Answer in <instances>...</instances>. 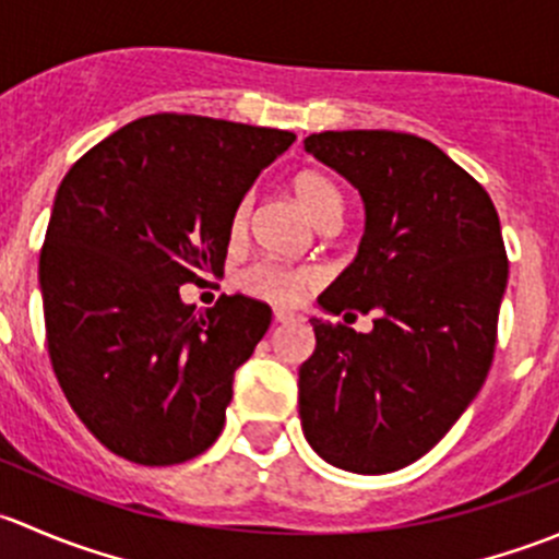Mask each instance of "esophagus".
Returning a JSON list of instances; mask_svg holds the SVG:
<instances>
[{
    "label": "esophagus",
    "mask_w": 559,
    "mask_h": 559,
    "mask_svg": "<svg viewBox=\"0 0 559 559\" xmlns=\"http://www.w3.org/2000/svg\"><path fill=\"white\" fill-rule=\"evenodd\" d=\"M273 316H275V321H292V319H297V313L289 311V308H273Z\"/></svg>",
    "instance_id": "34e87169"
}]
</instances>
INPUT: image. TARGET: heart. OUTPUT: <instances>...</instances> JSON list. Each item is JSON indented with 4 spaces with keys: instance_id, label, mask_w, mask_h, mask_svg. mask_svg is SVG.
<instances>
[{
    "instance_id": "obj_1",
    "label": "heart",
    "mask_w": 559,
    "mask_h": 559,
    "mask_svg": "<svg viewBox=\"0 0 559 559\" xmlns=\"http://www.w3.org/2000/svg\"><path fill=\"white\" fill-rule=\"evenodd\" d=\"M292 194L300 202L302 211L313 218L319 227L332 222H341L343 216V194L324 173L319 170H300L292 178ZM248 213H251V200H243L235 205L233 216H229V238H243L248 227ZM316 284V273L311 267H292V264L270 262V259H259V262L248 264L240 270L238 286L246 295L257 297V300L273 302V306H295L302 300L308 289Z\"/></svg>"
}]
</instances>
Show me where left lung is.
Returning <instances> with one entry per match:
<instances>
[{
	"label": "left lung",
	"mask_w": 559,
	"mask_h": 559,
	"mask_svg": "<svg viewBox=\"0 0 559 559\" xmlns=\"http://www.w3.org/2000/svg\"><path fill=\"white\" fill-rule=\"evenodd\" d=\"M306 151L365 202L357 259L321 308L376 319L370 332L311 319L316 352L297 381L302 432L332 465L397 471L452 430L489 373L509 281L498 211L473 175L416 134L319 132Z\"/></svg>",
	"instance_id": "obj_1"
}]
</instances>
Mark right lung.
<instances>
[{"label":"right lung","instance_id":"right-lung-1","mask_svg":"<svg viewBox=\"0 0 559 559\" xmlns=\"http://www.w3.org/2000/svg\"><path fill=\"white\" fill-rule=\"evenodd\" d=\"M292 143L284 129L156 112L61 180L39 251L45 341L72 411L112 454L178 465L222 432L270 306L222 295L194 311L178 286L224 273L235 205Z\"/></svg>","mask_w":559,"mask_h":559}]
</instances>
